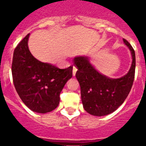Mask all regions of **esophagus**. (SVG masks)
<instances>
[{
  "label": "esophagus",
  "instance_id": "1",
  "mask_svg": "<svg viewBox=\"0 0 146 146\" xmlns=\"http://www.w3.org/2000/svg\"><path fill=\"white\" fill-rule=\"evenodd\" d=\"M77 69L75 66H73V72H72V74H73V76H75L76 72H77Z\"/></svg>",
  "mask_w": 146,
  "mask_h": 146
}]
</instances>
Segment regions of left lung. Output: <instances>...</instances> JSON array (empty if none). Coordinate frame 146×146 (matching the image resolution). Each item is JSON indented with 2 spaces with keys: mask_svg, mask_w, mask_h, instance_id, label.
Returning a JSON list of instances; mask_svg holds the SVG:
<instances>
[{
  "mask_svg": "<svg viewBox=\"0 0 146 146\" xmlns=\"http://www.w3.org/2000/svg\"><path fill=\"white\" fill-rule=\"evenodd\" d=\"M131 55L129 72L119 78H110L98 72L86 55L76 56L73 63L77 69L76 77L80 86L81 99L85 110L95 116H104L116 110L128 96L133 84L135 53L129 43L123 38Z\"/></svg>",
  "mask_w": 146,
  "mask_h": 146,
  "instance_id": "8db88e82",
  "label": "left lung"
}]
</instances>
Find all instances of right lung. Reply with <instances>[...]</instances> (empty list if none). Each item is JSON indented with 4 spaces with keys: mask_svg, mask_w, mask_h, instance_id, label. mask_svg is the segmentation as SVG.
Instances as JSON below:
<instances>
[{
    "mask_svg": "<svg viewBox=\"0 0 146 146\" xmlns=\"http://www.w3.org/2000/svg\"><path fill=\"white\" fill-rule=\"evenodd\" d=\"M30 33L18 44L13 55V82L23 103L32 111L47 113L58 106L60 94L72 77L73 66L60 69L33 56L28 48Z\"/></svg>",
    "mask_w": 146,
    "mask_h": 146,
    "instance_id": "obj_1",
    "label": "right lung"
}]
</instances>
